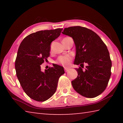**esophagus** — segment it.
I'll return each mask as SVG.
<instances>
[{
    "label": "esophagus",
    "mask_w": 123,
    "mask_h": 123,
    "mask_svg": "<svg viewBox=\"0 0 123 123\" xmlns=\"http://www.w3.org/2000/svg\"><path fill=\"white\" fill-rule=\"evenodd\" d=\"M69 68H67V67H65V68H64V70H65V72H68V70H69Z\"/></svg>",
    "instance_id": "1"
}]
</instances>
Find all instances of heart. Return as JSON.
I'll return each mask as SVG.
<instances>
[{"instance_id":"b5f03b06","label":"heart","mask_w":123,"mask_h":123,"mask_svg":"<svg viewBox=\"0 0 123 123\" xmlns=\"http://www.w3.org/2000/svg\"><path fill=\"white\" fill-rule=\"evenodd\" d=\"M68 37H64V38H63V39L67 38H68ZM72 59H73V57L70 55H63L58 57V59H57L56 62L57 63L62 64V66H68L70 64Z\"/></svg>"}]
</instances>
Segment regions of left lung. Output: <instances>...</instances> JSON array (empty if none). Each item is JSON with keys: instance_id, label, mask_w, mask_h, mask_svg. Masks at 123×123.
<instances>
[{"instance_id": "8db88e82", "label": "left lung", "mask_w": 123, "mask_h": 123, "mask_svg": "<svg viewBox=\"0 0 123 123\" xmlns=\"http://www.w3.org/2000/svg\"><path fill=\"white\" fill-rule=\"evenodd\" d=\"M64 35L73 39L76 46L74 64L84 66L85 70L76 68L78 75L72 81L79 94L93 98L105 90L111 75L112 62L107 47L96 33L80 26L64 28Z\"/></svg>"}]
</instances>
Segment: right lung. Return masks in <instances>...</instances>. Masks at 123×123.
<instances>
[{"label":"right lung","mask_w":123,"mask_h":123,"mask_svg":"<svg viewBox=\"0 0 123 123\" xmlns=\"http://www.w3.org/2000/svg\"><path fill=\"white\" fill-rule=\"evenodd\" d=\"M62 29L41 30L23 39L15 61L17 77L25 93L34 100L44 101L55 93L60 77L64 73L62 67L54 64L45 72L41 65L50 55V44L59 37Z\"/></svg>","instance_id":"add662e5"}]
</instances>
